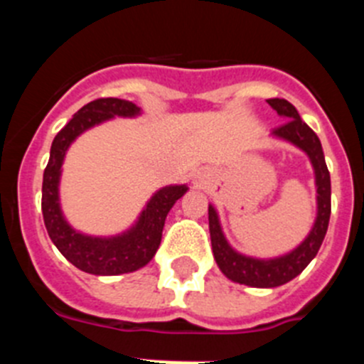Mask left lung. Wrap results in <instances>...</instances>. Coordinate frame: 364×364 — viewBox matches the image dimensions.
Listing matches in <instances>:
<instances>
[{
	"label": "left lung",
	"mask_w": 364,
	"mask_h": 364,
	"mask_svg": "<svg viewBox=\"0 0 364 364\" xmlns=\"http://www.w3.org/2000/svg\"><path fill=\"white\" fill-rule=\"evenodd\" d=\"M268 104L284 120V124L279 129L273 131L272 136L291 144L306 154L308 160H310L311 169H314L315 191H317V195H315L317 211H315L314 226L301 244H297L294 250L282 253V255L262 259V257L237 252L231 246L230 240L224 235V230H222L218 211L215 210L213 204H210L208 215H210L211 247H213L217 266L230 281L252 286V288H277V286L286 284V282L297 277L319 252L324 235H326L328 222H330V211H332V204H330L332 186H330V173H328L326 162H324L321 140L302 122L297 109L288 100L272 98L268 100Z\"/></svg>",
	"instance_id": "8db88e82"
}]
</instances>
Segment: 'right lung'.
Returning a JSON list of instances; mask_svg holds the SVG:
<instances>
[{
    "label": "right lung",
    "instance_id": "add662e5",
    "mask_svg": "<svg viewBox=\"0 0 364 364\" xmlns=\"http://www.w3.org/2000/svg\"><path fill=\"white\" fill-rule=\"evenodd\" d=\"M142 109L133 102L120 98H100L83 105L63 127L50 146L49 164L43 171L41 211L47 233L54 246L78 269L92 275H122L149 264L162 240L167 213L175 202L188 193V184H171L160 188L138 213L127 230L117 235H87L73 228L60 202L65 154L80 134L105 124L112 118H136Z\"/></svg>",
    "mask_w": 364,
    "mask_h": 364
}]
</instances>
